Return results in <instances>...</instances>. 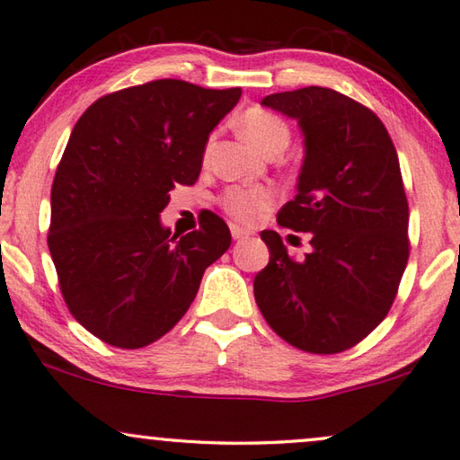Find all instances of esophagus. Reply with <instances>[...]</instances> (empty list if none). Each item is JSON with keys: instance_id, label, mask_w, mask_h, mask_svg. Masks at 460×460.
<instances>
[{"instance_id": "esophagus-1", "label": "esophagus", "mask_w": 460, "mask_h": 460, "mask_svg": "<svg viewBox=\"0 0 460 460\" xmlns=\"http://www.w3.org/2000/svg\"><path fill=\"white\" fill-rule=\"evenodd\" d=\"M230 232H232V238H234V240H243V238L251 236V232L244 230L243 226H238V224H230Z\"/></svg>"}]
</instances>
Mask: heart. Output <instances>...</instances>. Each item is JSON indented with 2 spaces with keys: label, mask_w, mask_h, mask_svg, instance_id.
Segmentation results:
<instances>
[{
  "label": "heart",
  "mask_w": 460,
  "mask_h": 460,
  "mask_svg": "<svg viewBox=\"0 0 460 460\" xmlns=\"http://www.w3.org/2000/svg\"><path fill=\"white\" fill-rule=\"evenodd\" d=\"M240 132L261 153H283L291 140L288 122L265 108H248L238 119ZM277 201L275 190L267 185H232L222 193L220 203L226 214L238 222H257Z\"/></svg>",
  "instance_id": "1"
}]
</instances>
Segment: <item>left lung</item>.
Returning <instances> with one entry per match:
<instances>
[{
	"label": "left lung",
	"mask_w": 460,
	"mask_h": 460,
	"mask_svg": "<svg viewBox=\"0 0 460 460\" xmlns=\"http://www.w3.org/2000/svg\"><path fill=\"white\" fill-rule=\"evenodd\" d=\"M261 103L297 119L305 137L297 195L277 222L307 232L312 252L296 261L277 232L262 230L270 259L254 277V299L285 342L336 355L379 326L408 265L400 161L377 114L334 89L312 85Z\"/></svg>",
	"instance_id": "obj_1"
}]
</instances>
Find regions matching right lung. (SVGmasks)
Masks as SVG:
<instances>
[{"label":"right lung","mask_w":460,"mask_h":460,"mask_svg":"<svg viewBox=\"0 0 460 460\" xmlns=\"http://www.w3.org/2000/svg\"><path fill=\"white\" fill-rule=\"evenodd\" d=\"M240 95L156 79L100 97L75 124L52 181L49 251L73 318L105 344L159 341L228 251L214 212L185 236L159 214L172 187L198 181L209 132Z\"/></svg>","instance_id":"add662e5"}]
</instances>
